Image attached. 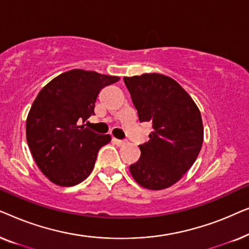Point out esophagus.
I'll return each instance as SVG.
<instances>
[{"instance_id":"esophagus-1","label":"esophagus","mask_w":249,"mask_h":249,"mask_svg":"<svg viewBox=\"0 0 249 249\" xmlns=\"http://www.w3.org/2000/svg\"><path fill=\"white\" fill-rule=\"evenodd\" d=\"M112 141H113L118 146H124V145L127 144V142H125V141H120V139H117V138H113Z\"/></svg>"}]
</instances>
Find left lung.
<instances>
[{
	"instance_id": "8db88e82",
	"label": "left lung",
	"mask_w": 249,
	"mask_h": 249,
	"mask_svg": "<svg viewBox=\"0 0 249 249\" xmlns=\"http://www.w3.org/2000/svg\"><path fill=\"white\" fill-rule=\"evenodd\" d=\"M141 122H151L149 141L130 165L136 182L161 190L175 185L196 161L204 138L202 115L189 94L161 73L124 77Z\"/></svg>"
}]
</instances>
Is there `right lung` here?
I'll return each instance as SVG.
<instances>
[{
	"label": "right lung",
	"mask_w": 249,
	"mask_h": 249,
	"mask_svg": "<svg viewBox=\"0 0 249 249\" xmlns=\"http://www.w3.org/2000/svg\"><path fill=\"white\" fill-rule=\"evenodd\" d=\"M115 76L73 69L42 88L26 121V136L37 166L57 186L71 187L93 171L97 153L111 142L80 125L94 114L102 88L119 81Z\"/></svg>",
	"instance_id": "obj_1"
}]
</instances>
